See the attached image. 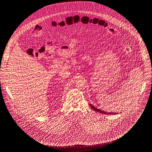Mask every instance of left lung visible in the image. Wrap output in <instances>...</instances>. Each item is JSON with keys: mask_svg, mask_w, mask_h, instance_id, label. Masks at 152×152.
<instances>
[{"mask_svg": "<svg viewBox=\"0 0 152 152\" xmlns=\"http://www.w3.org/2000/svg\"><path fill=\"white\" fill-rule=\"evenodd\" d=\"M90 106L91 107V108L93 110H94V111H96V112H99V113H102V114H105V115H116V113H110V112H108V113H107V112H104V110H100V109H98V108H97L96 107H94V106H93L91 104H90Z\"/></svg>", "mask_w": 152, "mask_h": 152, "instance_id": "1", "label": "left lung"}]
</instances>
